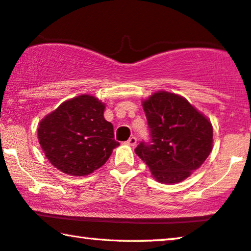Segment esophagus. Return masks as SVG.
Segmentation results:
<instances>
[{
  "instance_id": "obj_1",
  "label": "esophagus",
  "mask_w": 251,
  "mask_h": 251,
  "mask_svg": "<svg viewBox=\"0 0 251 251\" xmlns=\"http://www.w3.org/2000/svg\"><path fill=\"white\" fill-rule=\"evenodd\" d=\"M126 144H128L129 146H131V147H134V146L137 145V138L136 137L129 138V140L126 141Z\"/></svg>"
}]
</instances>
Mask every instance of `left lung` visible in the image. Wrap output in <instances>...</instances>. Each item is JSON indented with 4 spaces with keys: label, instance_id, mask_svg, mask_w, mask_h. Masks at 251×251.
Wrapping results in <instances>:
<instances>
[{
    "label": "left lung",
    "instance_id": "left-lung-1",
    "mask_svg": "<svg viewBox=\"0 0 251 251\" xmlns=\"http://www.w3.org/2000/svg\"><path fill=\"white\" fill-rule=\"evenodd\" d=\"M150 144L134 149L157 182L176 184L200 168L213 147V126L178 94L159 91L142 101Z\"/></svg>",
    "mask_w": 251,
    "mask_h": 251
}]
</instances>
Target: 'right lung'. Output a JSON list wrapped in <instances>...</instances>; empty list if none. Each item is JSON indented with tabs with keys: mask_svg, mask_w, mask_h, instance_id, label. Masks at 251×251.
I'll return each instance as SVG.
<instances>
[{
	"mask_svg": "<svg viewBox=\"0 0 251 251\" xmlns=\"http://www.w3.org/2000/svg\"><path fill=\"white\" fill-rule=\"evenodd\" d=\"M105 104L83 94L60 104L38 126L47 159L71 176H86L106 163L119 142L112 123L104 119Z\"/></svg>",
	"mask_w": 251,
	"mask_h": 251,
	"instance_id": "right-lung-1",
	"label": "right lung"
}]
</instances>
